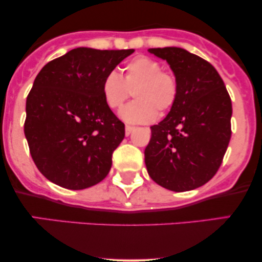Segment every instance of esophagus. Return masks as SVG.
Segmentation results:
<instances>
[{
  "label": "esophagus",
  "instance_id": "esophagus-1",
  "mask_svg": "<svg viewBox=\"0 0 262 262\" xmlns=\"http://www.w3.org/2000/svg\"><path fill=\"white\" fill-rule=\"evenodd\" d=\"M134 127H132V125H125V135H129L132 133V132L134 130Z\"/></svg>",
  "mask_w": 262,
  "mask_h": 262
}]
</instances>
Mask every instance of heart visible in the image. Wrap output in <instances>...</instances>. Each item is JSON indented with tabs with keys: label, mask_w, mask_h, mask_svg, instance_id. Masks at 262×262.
Returning <instances> with one entry per match:
<instances>
[{
	"label": "heart",
	"mask_w": 262,
	"mask_h": 262,
	"mask_svg": "<svg viewBox=\"0 0 262 262\" xmlns=\"http://www.w3.org/2000/svg\"><path fill=\"white\" fill-rule=\"evenodd\" d=\"M103 100L111 110H118L132 96L135 101L121 111L128 123H149L175 104L179 83L175 75L162 70V65L149 56H137L124 66L123 77L110 71L101 83Z\"/></svg>",
	"instance_id": "heart-1"
}]
</instances>
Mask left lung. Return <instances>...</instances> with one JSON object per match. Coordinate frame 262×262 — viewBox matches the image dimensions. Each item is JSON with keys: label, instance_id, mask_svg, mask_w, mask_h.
<instances>
[{"label": "left lung", "instance_id": "left-lung-1", "mask_svg": "<svg viewBox=\"0 0 262 262\" xmlns=\"http://www.w3.org/2000/svg\"><path fill=\"white\" fill-rule=\"evenodd\" d=\"M179 83L169 114L152 125L145 148L149 176L170 191L201 187L215 175L231 137V100L218 71L182 48H151Z\"/></svg>", "mask_w": 262, "mask_h": 262}]
</instances>
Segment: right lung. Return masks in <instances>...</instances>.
<instances>
[{
    "label": "right lung",
    "mask_w": 262,
    "mask_h": 262,
    "mask_svg": "<svg viewBox=\"0 0 262 262\" xmlns=\"http://www.w3.org/2000/svg\"><path fill=\"white\" fill-rule=\"evenodd\" d=\"M133 53L76 48L37 75L26 102L25 135L33 161L49 181L83 189L108 175L125 130L104 102L101 83Z\"/></svg>",
    "instance_id": "right-lung-1"
}]
</instances>
